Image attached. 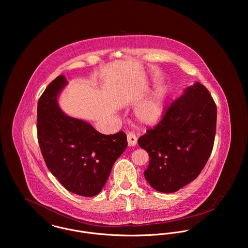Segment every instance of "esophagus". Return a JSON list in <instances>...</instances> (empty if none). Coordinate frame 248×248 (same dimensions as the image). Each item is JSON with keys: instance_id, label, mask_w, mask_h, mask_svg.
<instances>
[{"instance_id": "obj_1", "label": "esophagus", "mask_w": 248, "mask_h": 248, "mask_svg": "<svg viewBox=\"0 0 248 248\" xmlns=\"http://www.w3.org/2000/svg\"><path fill=\"white\" fill-rule=\"evenodd\" d=\"M127 140H128V145L130 147H134V146L137 145L138 139H137V136L134 133H129L127 135Z\"/></svg>"}]
</instances>
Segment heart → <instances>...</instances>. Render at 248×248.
Returning a JSON list of instances; mask_svg holds the SVG:
<instances>
[{
    "mask_svg": "<svg viewBox=\"0 0 248 248\" xmlns=\"http://www.w3.org/2000/svg\"><path fill=\"white\" fill-rule=\"evenodd\" d=\"M166 91L158 89L136 108L138 119L145 125L156 124L164 112Z\"/></svg>",
    "mask_w": 248,
    "mask_h": 248,
    "instance_id": "obj_1",
    "label": "heart"
}]
</instances>
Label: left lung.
<instances>
[{
    "label": "left lung",
    "instance_id": "1",
    "mask_svg": "<svg viewBox=\"0 0 248 248\" xmlns=\"http://www.w3.org/2000/svg\"><path fill=\"white\" fill-rule=\"evenodd\" d=\"M217 107L199 82L187 87L161 121L139 139L150 156L144 177L161 193H174L200 175L212 152Z\"/></svg>",
    "mask_w": 248,
    "mask_h": 248
}]
</instances>
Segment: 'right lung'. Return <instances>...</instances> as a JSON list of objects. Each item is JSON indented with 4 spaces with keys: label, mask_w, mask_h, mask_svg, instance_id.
I'll list each match as a JSON object with an SVG mask.
<instances>
[{
    "label": "right lung",
    "mask_w": 248,
    "mask_h": 248,
    "mask_svg": "<svg viewBox=\"0 0 248 248\" xmlns=\"http://www.w3.org/2000/svg\"><path fill=\"white\" fill-rule=\"evenodd\" d=\"M68 81L57 76L45 90L37 106V135L45 162L51 174L71 193L93 197L127 148L126 134L102 135L90 123L66 114L58 97Z\"/></svg>",
    "instance_id": "right-lung-1"
}]
</instances>
